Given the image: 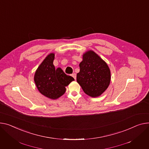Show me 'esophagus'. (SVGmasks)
Instances as JSON below:
<instances>
[{
  "instance_id": "esophagus-1",
  "label": "esophagus",
  "mask_w": 149,
  "mask_h": 149,
  "mask_svg": "<svg viewBox=\"0 0 149 149\" xmlns=\"http://www.w3.org/2000/svg\"><path fill=\"white\" fill-rule=\"evenodd\" d=\"M72 77L75 79H75H76V77H77V75H76V74L75 73H74V74H72Z\"/></svg>"
}]
</instances>
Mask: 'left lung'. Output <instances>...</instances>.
Segmentation results:
<instances>
[{
    "instance_id": "left-lung-1",
    "label": "left lung",
    "mask_w": 149,
    "mask_h": 149,
    "mask_svg": "<svg viewBox=\"0 0 149 149\" xmlns=\"http://www.w3.org/2000/svg\"><path fill=\"white\" fill-rule=\"evenodd\" d=\"M80 72L77 74V81L86 94L97 97L104 93L110 83L111 74L107 64L93 51L83 56L79 65Z\"/></svg>"
}]
</instances>
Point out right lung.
Masks as SVG:
<instances>
[{
	"instance_id": "right-lung-1",
	"label": "right lung",
	"mask_w": 149,
	"mask_h": 149,
	"mask_svg": "<svg viewBox=\"0 0 149 149\" xmlns=\"http://www.w3.org/2000/svg\"><path fill=\"white\" fill-rule=\"evenodd\" d=\"M54 59V53L48 55L38 68L34 77L39 92L52 100L63 95L66 91L65 87L74 80L73 77L67 75L61 68L55 69Z\"/></svg>"
}]
</instances>
